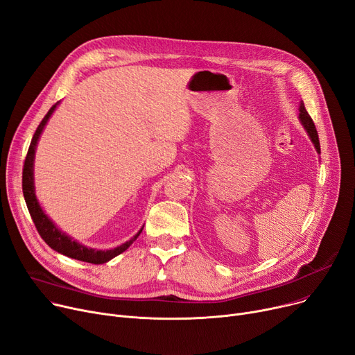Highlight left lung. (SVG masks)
Masks as SVG:
<instances>
[{
    "label": "left lung",
    "mask_w": 355,
    "mask_h": 355,
    "mask_svg": "<svg viewBox=\"0 0 355 355\" xmlns=\"http://www.w3.org/2000/svg\"><path fill=\"white\" fill-rule=\"evenodd\" d=\"M298 119H300L301 124L304 126V129L306 130V133H308L311 141L314 143L317 152L321 153L320 139H318V133H317V129H315V124H314V121H312V119H311V116L308 114V112L305 110V106H304L302 101L300 103V116H298Z\"/></svg>",
    "instance_id": "left-lung-1"
}]
</instances>
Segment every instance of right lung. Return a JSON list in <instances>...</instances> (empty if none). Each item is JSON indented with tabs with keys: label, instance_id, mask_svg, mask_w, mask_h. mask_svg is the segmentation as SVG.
Returning a JSON list of instances; mask_svg holds the SVG:
<instances>
[{
	"label": "right lung",
	"instance_id": "1",
	"mask_svg": "<svg viewBox=\"0 0 355 355\" xmlns=\"http://www.w3.org/2000/svg\"><path fill=\"white\" fill-rule=\"evenodd\" d=\"M58 106V101L54 104V106L49 110V113L44 116V119L41 120V123L38 124V128L33 136V140L30 143L28 148V153L24 162V169H23V193H24V199L28 207V212L33 218V222L37 227V231L40 234V236L44 239V242L54 249L55 252L66 255L69 258L77 259V261H83V262H90V263H104L110 259H113L114 257L120 255L121 252L126 251V249L137 239V236L140 235V231L128 242L121 243L117 248L113 249H106V251H101V249H93L89 248L86 245H81L77 241H74L71 236H69L67 234L61 232L60 229L54 225V222L44 214L43 207L40 206L37 196H35V189H34V157H35V149H37V143L38 139L43 133L46 124L49 121V119L51 117V114L54 113L55 107Z\"/></svg>",
	"mask_w": 355,
	"mask_h": 355
}]
</instances>
